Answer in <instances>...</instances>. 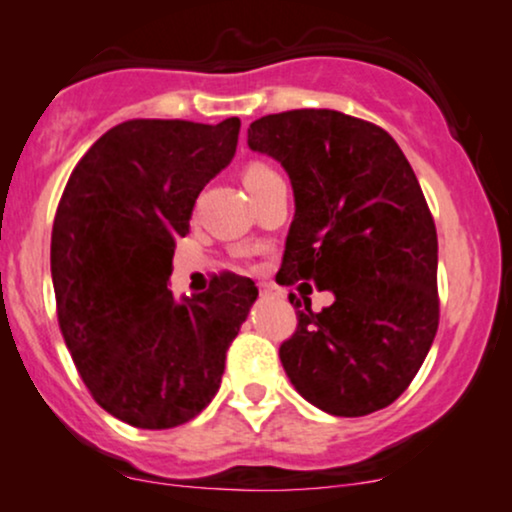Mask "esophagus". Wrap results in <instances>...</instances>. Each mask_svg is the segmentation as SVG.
I'll list each match as a JSON object with an SVG mask.
<instances>
[{
	"mask_svg": "<svg viewBox=\"0 0 512 512\" xmlns=\"http://www.w3.org/2000/svg\"><path fill=\"white\" fill-rule=\"evenodd\" d=\"M260 294H262V297H279V294H282V292H279V289L274 287V284L262 282L260 284Z\"/></svg>",
	"mask_w": 512,
	"mask_h": 512,
	"instance_id": "1",
	"label": "esophagus"
}]
</instances>
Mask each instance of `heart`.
I'll return each mask as SVG.
<instances>
[{
    "label": "heart",
    "mask_w": 512,
    "mask_h": 512,
    "mask_svg": "<svg viewBox=\"0 0 512 512\" xmlns=\"http://www.w3.org/2000/svg\"><path fill=\"white\" fill-rule=\"evenodd\" d=\"M274 174H277V171L270 169V166L260 164V161H255V164H250L245 169V176H242V181H245V186L250 188V186L260 184V181L270 179V176H274Z\"/></svg>",
    "instance_id": "b5f03b06"
}]
</instances>
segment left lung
Instances as JSON below:
<instances>
[{
	"mask_svg": "<svg viewBox=\"0 0 512 512\" xmlns=\"http://www.w3.org/2000/svg\"><path fill=\"white\" fill-rule=\"evenodd\" d=\"M294 188L279 284L328 289L314 314L289 294L297 331L279 346L306 402L336 417L392 405L422 368L439 326L437 228L410 161L378 125L336 110H289L247 129Z\"/></svg>",
	"mask_w": 512,
	"mask_h": 512,
	"instance_id": "obj_1",
	"label": "left lung"
}]
</instances>
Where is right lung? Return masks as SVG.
Instances as JSON below:
<instances>
[{"instance_id":"1","label":"right lung","mask_w":512,"mask_h":512,"mask_svg":"<svg viewBox=\"0 0 512 512\" xmlns=\"http://www.w3.org/2000/svg\"><path fill=\"white\" fill-rule=\"evenodd\" d=\"M238 134V117L122 122L85 152L58 203V326L95 402L132 427H179L213 400L257 299L255 282L230 272L193 297L169 289L176 238Z\"/></svg>"}]
</instances>
